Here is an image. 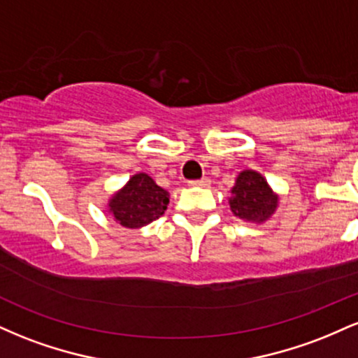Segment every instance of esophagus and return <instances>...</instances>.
Masks as SVG:
<instances>
[{"mask_svg": "<svg viewBox=\"0 0 358 358\" xmlns=\"http://www.w3.org/2000/svg\"><path fill=\"white\" fill-rule=\"evenodd\" d=\"M188 185H190V187L207 188V187H210V178H200V180H195V182H190Z\"/></svg>", "mask_w": 358, "mask_h": 358, "instance_id": "1", "label": "esophagus"}]
</instances>
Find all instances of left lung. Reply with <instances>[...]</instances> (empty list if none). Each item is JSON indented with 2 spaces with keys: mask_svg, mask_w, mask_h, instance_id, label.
I'll return each mask as SVG.
<instances>
[{
  "mask_svg": "<svg viewBox=\"0 0 358 358\" xmlns=\"http://www.w3.org/2000/svg\"><path fill=\"white\" fill-rule=\"evenodd\" d=\"M229 205L237 219L264 224L278 210L279 195L259 171L242 170L231 190Z\"/></svg>",
  "mask_w": 358,
  "mask_h": 358,
  "instance_id": "left-lung-1",
  "label": "left lung"
}]
</instances>
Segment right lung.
<instances>
[{"mask_svg":"<svg viewBox=\"0 0 358 358\" xmlns=\"http://www.w3.org/2000/svg\"><path fill=\"white\" fill-rule=\"evenodd\" d=\"M170 203V193L148 173H134L108 199V212L126 229H141L162 217Z\"/></svg>","mask_w":358,"mask_h":358,"instance_id":"obj_1","label":"right lung"}]
</instances>
